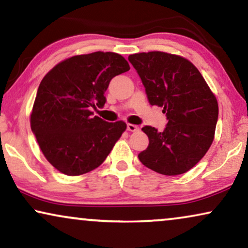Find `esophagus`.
<instances>
[{
    "label": "esophagus",
    "mask_w": 248,
    "mask_h": 248,
    "mask_svg": "<svg viewBox=\"0 0 248 248\" xmlns=\"http://www.w3.org/2000/svg\"><path fill=\"white\" fill-rule=\"evenodd\" d=\"M127 129L129 130V131H138V130H140V127L136 126V124H127Z\"/></svg>",
    "instance_id": "34e87169"
}]
</instances>
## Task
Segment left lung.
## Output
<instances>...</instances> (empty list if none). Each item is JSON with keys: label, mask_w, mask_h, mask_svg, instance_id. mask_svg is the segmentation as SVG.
Here are the masks:
<instances>
[{"label": "left lung", "mask_w": 248, "mask_h": 248, "mask_svg": "<svg viewBox=\"0 0 248 248\" xmlns=\"http://www.w3.org/2000/svg\"><path fill=\"white\" fill-rule=\"evenodd\" d=\"M151 105L163 108V131L145 126L148 147L138 154L145 167L166 176L187 172L206 154L214 140L217 101L195 65L166 52L131 54Z\"/></svg>", "instance_id": "8db88e82"}]
</instances>
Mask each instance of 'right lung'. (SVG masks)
<instances>
[{"label": "right lung", "mask_w": 248, "mask_h": 248, "mask_svg": "<svg viewBox=\"0 0 248 248\" xmlns=\"http://www.w3.org/2000/svg\"><path fill=\"white\" fill-rule=\"evenodd\" d=\"M130 69L113 52H94L68 58L52 68L39 84L31 127L46 160L67 176L100 167L127 124L93 117L103 108L111 79Z\"/></svg>", "instance_id": "right-lung-1"}]
</instances>
